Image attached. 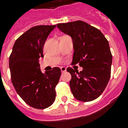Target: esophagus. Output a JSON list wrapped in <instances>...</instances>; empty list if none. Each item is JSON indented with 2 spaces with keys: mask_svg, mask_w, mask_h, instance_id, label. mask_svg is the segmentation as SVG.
<instances>
[{
  "mask_svg": "<svg viewBox=\"0 0 128 128\" xmlns=\"http://www.w3.org/2000/svg\"><path fill=\"white\" fill-rule=\"evenodd\" d=\"M60 69H61L62 72H64L66 71V68L65 67H61V68H60Z\"/></svg>",
  "mask_w": 128,
  "mask_h": 128,
  "instance_id": "1",
  "label": "esophagus"
}]
</instances>
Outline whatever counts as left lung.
Segmentation results:
<instances>
[{
    "label": "left lung",
    "instance_id": "1",
    "mask_svg": "<svg viewBox=\"0 0 128 128\" xmlns=\"http://www.w3.org/2000/svg\"><path fill=\"white\" fill-rule=\"evenodd\" d=\"M57 26L70 36L74 53L72 64L79 63L83 70L68 68L71 75L70 87L75 99L90 102L99 97L110 78L112 56L109 43L99 29L81 20L60 23Z\"/></svg>",
    "mask_w": 128,
    "mask_h": 128
}]
</instances>
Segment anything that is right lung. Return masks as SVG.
<instances>
[{
    "label": "right lung",
    "mask_w": 128,
    "mask_h": 128,
    "mask_svg": "<svg viewBox=\"0 0 128 128\" xmlns=\"http://www.w3.org/2000/svg\"><path fill=\"white\" fill-rule=\"evenodd\" d=\"M56 25H39L29 29L16 40L10 57L12 82L18 95L27 104L44 109L56 99V86L61 70L54 67L42 73L39 58H43V46Z\"/></svg>",
    "instance_id": "1"
}]
</instances>
